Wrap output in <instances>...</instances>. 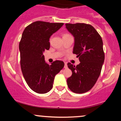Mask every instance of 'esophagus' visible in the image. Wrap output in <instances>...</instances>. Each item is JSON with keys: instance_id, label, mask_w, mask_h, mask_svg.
<instances>
[{"instance_id": "esophagus-1", "label": "esophagus", "mask_w": 121, "mask_h": 121, "mask_svg": "<svg viewBox=\"0 0 121 121\" xmlns=\"http://www.w3.org/2000/svg\"><path fill=\"white\" fill-rule=\"evenodd\" d=\"M68 68V65H67V63L66 62H65V64H64V68Z\"/></svg>"}]
</instances>
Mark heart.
<instances>
[{"label": "heart", "mask_w": 121, "mask_h": 121, "mask_svg": "<svg viewBox=\"0 0 121 121\" xmlns=\"http://www.w3.org/2000/svg\"><path fill=\"white\" fill-rule=\"evenodd\" d=\"M65 35H67V34H66V35H64V36H65Z\"/></svg>", "instance_id": "heart-1"}]
</instances>
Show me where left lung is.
Returning a JSON list of instances; mask_svg holds the SVG:
<instances>
[{"label":"left lung","mask_w":121,"mask_h":121,"mask_svg":"<svg viewBox=\"0 0 121 121\" xmlns=\"http://www.w3.org/2000/svg\"><path fill=\"white\" fill-rule=\"evenodd\" d=\"M65 26L74 37L73 53L77 55L80 62L77 66L68 63L72 72L67 79L68 86L73 92L84 93L93 87L100 75L105 60L103 42L91 25L76 23Z\"/></svg>","instance_id":"obj_1"}]
</instances>
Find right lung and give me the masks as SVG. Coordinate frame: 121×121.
<instances>
[{
  "label": "right lung",
  "instance_id": "obj_1",
  "mask_svg": "<svg viewBox=\"0 0 121 121\" xmlns=\"http://www.w3.org/2000/svg\"><path fill=\"white\" fill-rule=\"evenodd\" d=\"M63 25L37 21L28 26L22 34L19 43L21 69L28 85L37 93L51 91L55 76L64 66L60 60L48 64L43 55L50 48V37Z\"/></svg>",
  "mask_w": 121,
  "mask_h": 121
}]
</instances>
